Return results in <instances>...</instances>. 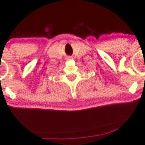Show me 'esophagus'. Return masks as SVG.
<instances>
[{
    "instance_id": "esophagus-1",
    "label": "esophagus",
    "mask_w": 145,
    "mask_h": 145,
    "mask_svg": "<svg viewBox=\"0 0 145 145\" xmlns=\"http://www.w3.org/2000/svg\"><path fill=\"white\" fill-rule=\"evenodd\" d=\"M72 59V57H68V59Z\"/></svg>"
}]
</instances>
